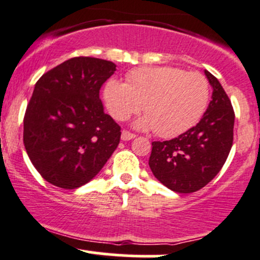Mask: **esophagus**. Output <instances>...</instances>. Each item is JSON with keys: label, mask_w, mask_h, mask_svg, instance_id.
<instances>
[{"label": "esophagus", "mask_w": 260, "mask_h": 260, "mask_svg": "<svg viewBox=\"0 0 260 260\" xmlns=\"http://www.w3.org/2000/svg\"><path fill=\"white\" fill-rule=\"evenodd\" d=\"M136 134L129 132V131H122L121 133V139L122 140H131V139H134L136 138Z\"/></svg>", "instance_id": "1"}]
</instances>
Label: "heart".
<instances>
[{"instance_id": "heart-1", "label": "heart", "mask_w": 260, "mask_h": 260, "mask_svg": "<svg viewBox=\"0 0 260 260\" xmlns=\"http://www.w3.org/2000/svg\"><path fill=\"white\" fill-rule=\"evenodd\" d=\"M127 83L107 82L104 98L118 121H126L143 105L145 117L138 126L162 138L186 132L201 120L210 98L208 79L199 72L175 67H139L126 76Z\"/></svg>"}]
</instances>
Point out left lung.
Returning <instances> with one entry per match:
<instances>
[{"label":"left lung","instance_id":"1","mask_svg":"<svg viewBox=\"0 0 260 260\" xmlns=\"http://www.w3.org/2000/svg\"><path fill=\"white\" fill-rule=\"evenodd\" d=\"M213 99L202 120L177 138L153 142L149 166L164 186L177 193L205 187L219 174L234 143L235 112L222 85L210 72Z\"/></svg>","mask_w":260,"mask_h":260}]
</instances>
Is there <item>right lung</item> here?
I'll return each mask as SVG.
<instances>
[{"instance_id": "add662e5", "label": "right lung", "mask_w": 260, "mask_h": 260, "mask_svg": "<svg viewBox=\"0 0 260 260\" xmlns=\"http://www.w3.org/2000/svg\"><path fill=\"white\" fill-rule=\"evenodd\" d=\"M116 64L73 57L40 77L26 106L23 142L44 180L74 189L92 180L117 148L121 127L99 94Z\"/></svg>"}]
</instances>
